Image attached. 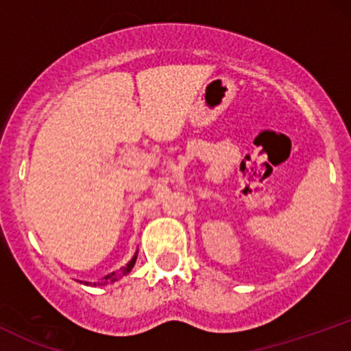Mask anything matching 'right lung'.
I'll return each instance as SVG.
<instances>
[{
	"label": "right lung",
	"instance_id": "1",
	"mask_svg": "<svg viewBox=\"0 0 351 351\" xmlns=\"http://www.w3.org/2000/svg\"><path fill=\"white\" fill-rule=\"evenodd\" d=\"M135 261H136V256H134V259H132L130 263L125 265V267L120 269L119 272H112V274H108V276L104 277L102 282H99L97 285H106V284H108V282H115V280H119L120 277L127 276V274L132 271V267H134V265H135ZM84 284H90V282H84ZM94 285H95V282H94Z\"/></svg>",
	"mask_w": 351,
	"mask_h": 351
}]
</instances>
